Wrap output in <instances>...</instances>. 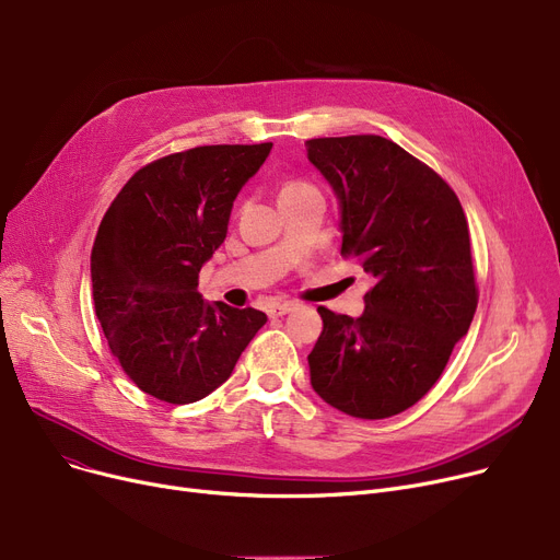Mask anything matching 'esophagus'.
Instances as JSON below:
<instances>
[{
    "label": "esophagus",
    "mask_w": 560,
    "mask_h": 560,
    "mask_svg": "<svg viewBox=\"0 0 560 560\" xmlns=\"http://www.w3.org/2000/svg\"><path fill=\"white\" fill-rule=\"evenodd\" d=\"M295 308H298L295 302H272V304L268 306V315H270V317H281V315H285V313H290V311H295Z\"/></svg>",
    "instance_id": "esophagus-1"
}]
</instances>
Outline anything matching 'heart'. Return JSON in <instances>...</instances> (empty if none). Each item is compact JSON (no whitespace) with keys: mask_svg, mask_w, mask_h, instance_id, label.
I'll return each mask as SVG.
<instances>
[{"mask_svg":"<svg viewBox=\"0 0 560 560\" xmlns=\"http://www.w3.org/2000/svg\"><path fill=\"white\" fill-rule=\"evenodd\" d=\"M304 188H313V186H308L306 182H288L281 188V195H290V192H298V190H304Z\"/></svg>","mask_w":560,"mask_h":560,"instance_id":"b5f03b06","label":"heart"}]
</instances>
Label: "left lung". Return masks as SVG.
<instances>
[{
    "label": "left lung",
    "instance_id": "1",
    "mask_svg": "<svg viewBox=\"0 0 560 560\" xmlns=\"http://www.w3.org/2000/svg\"><path fill=\"white\" fill-rule=\"evenodd\" d=\"M306 150L340 199V254L374 277L361 317L317 308L311 386L351 418H393L433 388L472 325L467 218L443 176L388 138H313Z\"/></svg>",
    "mask_w": 560,
    "mask_h": 560
}]
</instances>
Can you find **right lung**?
Listing matches in <instances>:
<instances>
[{
  "instance_id": "obj_1",
  "label": "right lung",
  "mask_w": 560,
  "mask_h": 560,
  "mask_svg": "<svg viewBox=\"0 0 560 560\" xmlns=\"http://www.w3.org/2000/svg\"><path fill=\"white\" fill-rule=\"evenodd\" d=\"M272 150L203 144L140 167L97 229L93 302L110 354L133 384L192 404L231 376L268 315L209 304L201 265L226 238L233 199Z\"/></svg>"
}]
</instances>
